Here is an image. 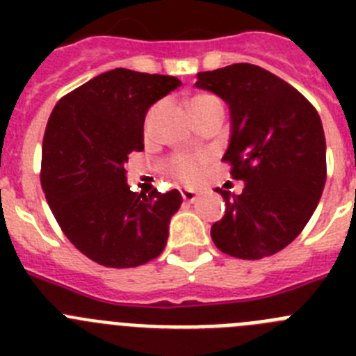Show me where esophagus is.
<instances>
[{"label":"esophagus","mask_w":356,"mask_h":356,"mask_svg":"<svg viewBox=\"0 0 356 356\" xmlns=\"http://www.w3.org/2000/svg\"><path fill=\"white\" fill-rule=\"evenodd\" d=\"M181 197H184L187 203H194V201H197L200 194H197L196 191H193V188H184V191H181Z\"/></svg>","instance_id":"34e87169"}]
</instances>
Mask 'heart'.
Returning <instances> with one entry per match:
<instances>
[{
  "mask_svg": "<svg viewBox=\"0 0 356 356\" xmlns=\"http://www.w3.org/2000/svg\"><path fill=\"white\" fill-rule=\"evenodd\" d=\"M212 99H216V97L201 94V96L193 97L191 106H196V105H201V103L212 102ZM205 163H207L205 156H201V155H180V156H176V159L171 160V163H169V169H171V171L175 172L178 178H180V180L191 184V181L197 180V176L201 175V169H203V165H205Z\"/></svg>",
  "mask_w": 356,
  "mask_h": 356,
  "instance_id": "obj_1",
  "label": "heart"
}]
</instances>
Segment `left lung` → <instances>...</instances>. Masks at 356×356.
I'll list each match as a JSON object with an SVG mask.
<instances>
[{
  "label": "left lung",
  "instance_id": "8db88e82",
  "mask_svg": "<svg viewBox=\"0 0 356 356\" xmlns=\"http://www.w3.org/2000/svg\"><path fill=\"white\" fill-rule=\"evenodd\" d=\"M197 89L228 105L222 160L244 181L241 194L217 191L225 216L210 229L222 253L259 260L289 246L310 221L326 181L323 122L307 97L273 72L234 64L197 72Z\"/></svg>",
  "mask_w": 356,
  "mask_h": 356
}]
</instances>
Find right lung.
Instances as JSON below:
<instances>
[{
  "mask_svg": "<svg viewBox=\"0 0 356 356\" xmlns=\"http://www.w3.org/2000/svg\"><path fill=\"white\" fill-rule=\"evenodd\" d=\"M180 85L119 67L69 92L49 115L40 184L65 237L94 262L137 267L168 244L181 194L131 193L124 163L144 149L147 110Z\"/></svg>",
  "mask_w": 356,
  "mask_h": 356,
  "instance_id": "1",
  "label": "right lung"
}]
</instances>
